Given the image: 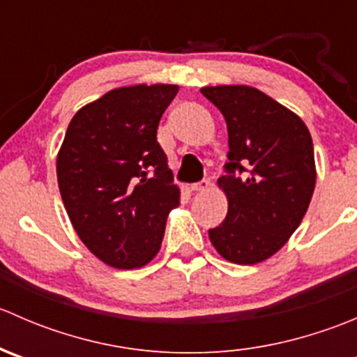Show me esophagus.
Here are the masks:
<instances>
[{"mask_svg": "<svg viewBox=\"0 0 357 357\" xmlns=\"http://www.w3.org/2000/svg\"><path fill=\"white\" fill-rule=\"evenodd\" d=\"M211 188V181L208 179H202L199 183H193L192 190L193 192H205V190Z\"/></svg>", "mask_w": 357, "mask_h": 357, "instance_id": "1", "label": "esophagus"}]
</instances>
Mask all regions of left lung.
<instances>
[{
  "instance_id": "1",
  "label": "left lung",
  "mask_w": 357,
  "mask_h": 357,
  "mask_svg": "<svg viewBox=\"0 0 357 357\" xmlns=\"http://www.w3.org/2000/svg\"><path fill=\"white\" fill-rule=\"evenodd\" d=\"M200 91L225 115L229 146L228 174L218 179L228 214L208 238L226 261L257 264L289 242L307 211L316 185L311 135L297 114L250 86Z\"/></svg>"
}]
</instances>
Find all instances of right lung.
<instances>
[{
    "instance_id": "1",
    "label": "right lung",
    "mask_w": 357,
    "mask_h": 357,
    "mask_svg": "<svg viewBox=\"0 0 357 357\" xmlns=\"http://www.w3.org/2000/svg\"><path fill=\"white\" fill-rule=\"evenodd\" d=\"M176 84L112 89L77 110L56 157L60 195L75 233L117 269L149 264L165 221L179 205L167 157L157 142Z\"/></svg>"
}]
</instances>
